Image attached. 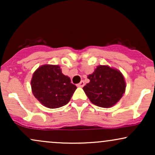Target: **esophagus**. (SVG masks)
I'll use <instances>...</instances> for the list:
<instances>
[{"instance_id": "obj_1", "label": "esophagus", "mask_w": 155, "mask_h": 155, "mask_svg": "<svg viewBox=\"0 0 155 155\" xmlns=\"http://www.w3.org/2000/svg\"><path fill=\"white\" fill-rule=\"evenodd\" d=\"M76 86L79 87H82L84 86V81H81V82H80V83L77 84H76Z\"/></svg>"}]
</instances>
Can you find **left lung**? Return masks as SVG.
Returning <instances> with one entry per match:
<instances>
[{
    "label": "left lung",
    "mask_w": 155,
    "mask_h": 155,
    "mask_svg": "<svg viewBox=\"0 0 155 155\" xmlns=\"http://www.w3.org/2000/svg\"><path fill=\"white\" fill-rule=\"evenodd\" d=\"M90 82L83 87L93 104L103 108L113 106L120 100L125 91L122 74L107 65H99L88 76Z\"/></svg>",
    "instance_id": "8db88e82"
}]
</instances>
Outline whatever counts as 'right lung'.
<instances>
[{
  "label": "right lung",
  "mask_w": 155,
  "mask_h": 155,
  "mask_svg": "<svg viewBox=\"0 0 155 155\" xmlns=\"http://www.w3.org/2000/svg\"><path fill=\"white\" fill-rule=\"evenodd\" d=\"M33 95L42 105L49 108L66 105L76 86L62 73L58 65H44L34 72L31 80Z\"/></svg>",
  "instance_id": "obj_1"
}]
</instances>
